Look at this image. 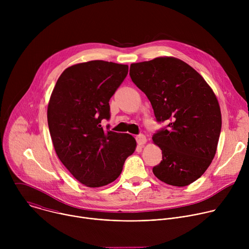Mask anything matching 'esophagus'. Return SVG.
<instances>
[{
	"instance_id": "esophagus-1",
	"label": "esophagus",
	"mask_w": 249,
	"mask_h": 249,
	"mask_svg": "<svg viewBox=\"0 0 249 249\" xmlns=\"http://www.w3.org/2000/svg\"><path fill=\"white\" fill-rule=\"evenodd\" d=\"M136 141H137L138 145L143 146V145H145V144L147 143V138H146L145 135L140 134V135H138V136L136 137Z\"/></svg>"
}]
</instances>
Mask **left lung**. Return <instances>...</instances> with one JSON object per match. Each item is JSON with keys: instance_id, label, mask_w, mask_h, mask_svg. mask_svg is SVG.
Segmentation results:
<instances>
[{"instance_id": "left-lung-1", "label": "left lung", "mask_w": 249, "mask_h": 249, "mask_svg": "<svg viewBox=\"0 0 249 249\" xmlns=\"http://www.w3.org/2000/svg\"><path fill=\"white\" fill-rule=\"evenodd\" d=\"M130 77L151 101L157 121L168 122L153 136L162 151L154 174L172 186L191 184L218 147L222 114L214 91L191 66L174 57L131 64Z\"/></svg>"}]
</instances>
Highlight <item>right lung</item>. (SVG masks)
Returning <instances> with one entry per match:
<instances>
[{
	"mask_svg": "<svg viewBox=\"0 0 249 249\" xmlns=\"http://www.w3.org/2000/svg\"><path fill=\"white\" fill-rule=\"evenodd\" d=\"M128 74V66L102 60L67 68L52 91L48 127L55 152L75 178L101 187L120 175L137 143L129 134L104 130L109 100Z\"/></svg>",
	"mask_w": 249,
	"mask_h": 249,
	"instance_id": "right-lung-1",
	"label": "right lung"
}]
</instances>
